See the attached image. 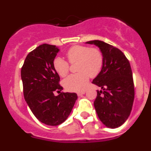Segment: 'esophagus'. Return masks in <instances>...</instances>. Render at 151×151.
I'll list each match as a JSON object with an SVG mask.
<instances>
[{
	"label": "esophagus",
	"instance_id": "obj_1",
	"mask_svg": "<svg viewBox=\"0 0 151 151\" xmlns=\"http://www.w3.org/2000/svg\"><path fill=\"white\" fill-rule=\"evenodd\" d=\"M85 93V91H81L77 92V95L78 96H82V94H84Z\"/></svg>",
	"mask_w": 151,
	"mask_h": 151
}]
</instances>
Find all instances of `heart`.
Listing matches in <instances>:
<instances>
[{"instance_id": "obj_1", "label": "heart", "mask_w": 151, "mask_h": 151, "mask_svg": "<svg viewBox=\"0 0 151 151\" xmlns=\"http://www.w3.org/2000/svg\"><path fill=\"white\" fill-rule=\"evenodd\" d=\"M66 57L69 63L78 62L76 70L63 81V86L67 91H78L85 88L89 78L97 76L104 65V56L101 50L97 47H90L85 45H75L66 51ZM66 60L57 57L53 61V67L61 77L69 73L70 66Z\"/></svg>"}]
</instances>
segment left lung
Returning a JSON list of instances; mask_svg holds the SVG:
<instances>
[{
  "label": "left lung",
  "instance_id": "left-lung-1",
  "mask_svg": "<svg viewBox=\"0 0 151 151\" xmlns=\"http://www.w3.org/2000/svg\"><path fill=\"white\" fill-rule=\"evenodd\" d=\"M100 47L104 65L92 83L101 88L94 106L106 127L117 128L129 118L134 98V85L130 63L119 49L104 41H88Z\"/></svg>",
  "mask_w": 151,
  "mask_h": 151
}]
</instances>
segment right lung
<instances>
[{
	"label": "right lung",
	"instance_id": "obj_1",
	"mask_svg": "<svg viewBox=\"0 0 151 151\" xmlns=\"http://www.w3.org/2000/svg\"><path fill=\"white\" fill-rule=\"evenodd\" d=\"M58 51L55 45H39L28 54L21 69L24 98L35 116L48 125L66 120L78 97L76 93L60 92V78L53 67ZM54 92L60 94L55 96Z\"/></svg>",
	"mask_w": 151,
	"mask_h": 151
}]
</instances>
